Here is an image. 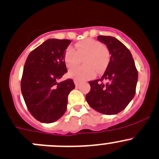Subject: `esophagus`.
Segmentation results:
<instances>
[{"instance_id":"esophagus-1","label":"esophagus","mask_w":159,"mask_h":159,"mask_svg":"<svg viewBox=\"0 0 159 159\" xmlns=\"http://www.w3.org/2000/svg\"><path fill=\"white\" fill-rule=\"evenodd\" d=\"M74 82H75V84L76 86H78V85H79V84H80V81H78V80H76V79L74 80Z\"/></svg>"}]
</instances>
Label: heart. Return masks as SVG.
<instances>
[{
	"instance_id": "obj_1",
	"label": "heart",
	"mask_w": 159,
	"mask_h": 159,
	"mask_svg": "<svg viewBox=\"0 0 159 159\" xmlns=\"http://www.w3.org/2000/svg\"><path fill=\"white\" fill-rule=\"evenodd\" d=\"M86 66L77 67L68 72L70 78L78 81L90 79L96 75L97 70L102 71L109 61V52L98 41L87 39L75 44V50L68 47L64 53V61L68 68H74L79 65L84 57Z\"/></svg>"
}]
</instances>
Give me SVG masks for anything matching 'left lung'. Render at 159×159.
I'll return each mask as SVG.
<instances>
[{
  "mask_svg": "<svg viewBox=\"0 0 159 159\" xmlns=\"http://www.w3.org/2000/svg\"><path fill=\"white\" fill-rule=\"evenodd\" d=\"M107 47L110 60L100 79L89 81L91 90L86 95L89 106L100 113L115 115L124 110L134 97L138 74L130 50L117 39L98 35ZM106 80V84L101 83Z\"/></svg>",
  "mask_w": 159,
  "mask_h": 159,
  "instance_id": "left-lung-1",
  "label": "left lung"
}]
</instances>
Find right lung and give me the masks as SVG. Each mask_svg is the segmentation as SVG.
I'll list each match as a JSON object with an SVG mask.
<instances>
[{"mask_svg": "<svg viewBox=\"0 0 159 159\" xmlns=\"http://www.w3.org/2000/svg\"><path fill=\"white\" fill-rule=\"evenodd\" d=\"M69 39H49L32 50L24 66L21 90L32 116L44 124L59 120L67 109L73 80L58 82L67 71L64 61Z\"/></svg>", "mask_w": 159, "mask_h": 159, "instance_id": "1", "label": "right lung"}]
</instances>
